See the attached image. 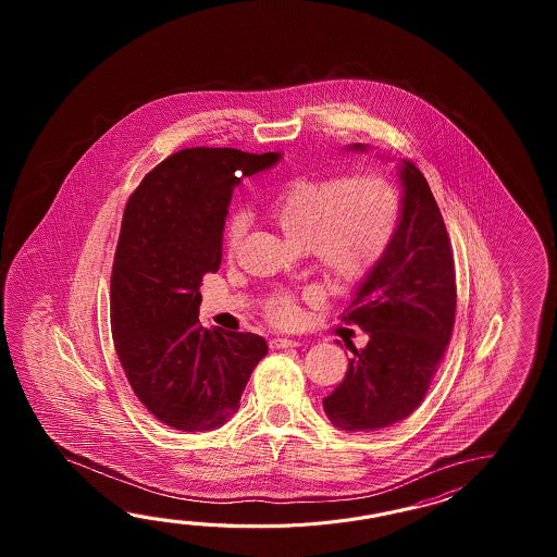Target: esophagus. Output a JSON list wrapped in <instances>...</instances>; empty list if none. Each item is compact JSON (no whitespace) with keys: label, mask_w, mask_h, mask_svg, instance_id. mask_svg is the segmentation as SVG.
<instances>
[{"label":"esophagus","mask_w":557,"mask_h":557,"mask_svg":"<svg viewBox=\"0 0 557 557\" xmlns=\"http://www.w3.org/2000/svg\"><path fill=\"white\" fill-rule=\"evenodd\" d=\"M296 346H300V343L293 338H273L271 341V348H296Z\"/></svg>","instance_id":"obj_1"}]
</instances>
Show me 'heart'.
I'll use <instances>...</instances> for the list:
<instances>
[{
	"instance_id": "obj_1",
	"label": "heart",
	"mask_w": 557,
	"mask_h": 557,
	"mask_svg": "<svg viewBox=\"0 0 557 557\" xmlns=\"http://www.w3.org/2000/svg\"><path fill=\"white\" fill-rule=\"evenodd\" d=\"M398 202L388 183L372 175L300 177L286 183L269 205V219L296 249H310L336 284L362 281L379 262L396 226ZM243 216L225 228L226 249L237 247ZM276 322L295 319L290 300L273 307Z\"/></svg>"
}]
</instances>
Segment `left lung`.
<instances>
[{
    "label": "left lung",
    "instance_id": "left-lung-1",
    "mask_svg": "<svg viewBox=\"0 0 557 557\" xmlns=\"http://www.w3.org/2000/svg\"><path fill=\"white\" fill-rule=\"evenodd\" d=\"M346 149L367 153L370 147L352 143ZM396 169L403 185L398 225L343 317L368 332V344L350 348L346 376L322 400L332 426L346 432H374L412 414L454 329L456 273L444 219L414 163L400 159Z\"/></svg>",
    "mask_w": 557,
    "mask_h": 557
}]
</instances>
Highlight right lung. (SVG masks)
<instances>
[{"mask_svg":"<svg viewBox=\"0 0 557 557\" xmlns=\"http://www.w3.org/2000/svg\"><path fill=\"white\" fill-rule=\"evenodd\" d=\"M281 159L185 149L154 166L125 207L111 274L113 341L131 388L166 426H223L269 352L259 334L205 329L199 307L202 276L221 267L233 190Z\"/></svg>","mask_w":557,"mask_h":557,"instance_id":"obj_1","label":"right lung"}]
</instances>
